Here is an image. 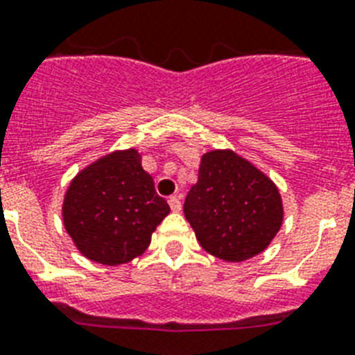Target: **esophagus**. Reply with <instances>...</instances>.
Masks as SVG:
<instances>
[{"instance_id":"1","label":"esophagus","mask_w":355,"mask_h":355,"mask_svg":"<svg viewBox=\"0 0 355 355\" xmlns=\"http://www.w3.org/2000/svg\"><path fill=\"white\" fill-rule=\"evenodd\" d=\"M168 205H171L172 212H180L181 210V199L178 198V196H172V198L168 199Z\"/></svg>"}]
</instances>
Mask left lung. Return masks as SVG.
I'll use <instances>...</instances> for the list:
<instances>
[{
	"instance_id": "1",
	"label": "left lung",
	"mask_w": 355,
	"mask_h": 355,
	"mask_svg": "<svg viewBox=\"0 0 355 355\" xmlns=\"http://www.w3.org/2000/svg\"><path fill=\"white\" fill-rule=\"evenodd\" d=\"M183 210L199 245L227 263L265 252L285 218L277 184L232 148L201 156Z\"/></svg>"
}]
</instances>
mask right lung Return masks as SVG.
<instances>
[{"label": "right lung", "instance_id": "add662e5", "mask_svg": "<svg viewBox=\"0 0 355 355\" xmlns=\"http://www.w3.org/2000/svg\"><path fill=\"white\" fill-rule=\"evenodd\" d=\"M171 207L154 189L136 148L108 152L72 178L61 216L67 234L87 259L118 266L148 248Z\"/></svg>", "mask_w": 355, "mask_h": 355}]
</instances>
